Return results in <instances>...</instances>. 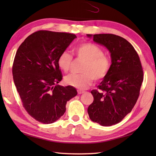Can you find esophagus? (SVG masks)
<instances>
[{"instance_id":"34e87169","label":"esophagus","mask_w":156,"mask_h":156,"mask_svg":"<svg viewBox=\"0 0 156 156\" xmlns=\"http://www.w3.org/2000/svg\"><path fill=\"white\" fill-rule=\"evenodd\" d=\"M77 92H78V94H83L84 92V91L82 90H78Z\"/></svg>"}]
</instances>
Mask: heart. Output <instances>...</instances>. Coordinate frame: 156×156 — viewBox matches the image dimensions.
<instances>
[{
  "instance_id": "1",
  "label": "heart",
  "mask_w": 156,
  "mask_h": 156,
  "mask_svg": "<svg viewBox=\"0 0 156 156\" xmlns=\"http://www.w3.org/2000/svg\"><path fill=\"white\" fill-rule=\"evenodd\" d=\"M74 53L79 60L84 62L81 74H70L65 77V82L78 89H87L93 80H101L107 76L112 67L111 59L104 54V51L92 43H82L74 48ZM59 68L68 72L73 64V57L68 51H63L57 60Z\"/></svg>"
}]
</instances>
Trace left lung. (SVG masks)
<instances>
[{
	"instance_id": "obj_1",
	"label": "left lung",
	"mask_w": 156,
	"mask_h": 156,
	"mask_svg": "<svg viewBox=\"0 0 156 156\" xmlns=\"http://www.w3.org/2000/svg\"><path fill=\"white\" fill-rule=\"evenodd\" d=\"M93 41L110 51L112 67L97 90L91 91L94 101L88 113L92 121L111 126L121 122L136 103L144 80L143 68L133 45L122 37L96 34Z\"/></svg>"
}]
</instances>
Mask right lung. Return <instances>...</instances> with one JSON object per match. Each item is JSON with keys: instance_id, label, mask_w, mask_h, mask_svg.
I'll return each instance as SVG.
<instances>
[{"instance_id": "right-lung-1", "label": "right lung", "mask_w": 156, "mask_h": 156, "mask_svg": "<svg viewBox=\"0 0 156 156\" xmlns=\"http://www.w3.org/2000/svg\"><path fill=\"white\" fill-rule=\"evenodd\" d=\"M76 37L65 32L40 30L25 39L12 64L13 80L23 107L44 124L64 114L66 102L77 94L76 88L58 85L62 80L57 60Z\"/></svg>"}]
</instances>
